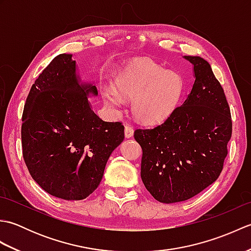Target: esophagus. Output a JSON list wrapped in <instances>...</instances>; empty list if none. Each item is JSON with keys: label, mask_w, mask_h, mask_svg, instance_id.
Listing matches in <instances>:
<instances>
[{"label": "esophagus", "mask_w": 251, "mask_h": 251, "mask_svg": "<svg viewBox=\"0 0 251 251\" xmlns=\"http://www.w3.org/2000/svg\"><path fill=\"white\" fill-rule=\"evenodd\" d=\"M134 135V127H131L130 125H126L125 126V137L126 138H130Z\"/></svg>", "instance_id": "esophagus-1"}]
</instances>
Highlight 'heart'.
<instances>
[{
  "label": "heart",
  "instance_id": "heart-1",
  "mask_svg": "<svg viewBox=\"0 0 251 251\" xmlns=\"http://www.w3.org/2000/svg\"><path fill=\"white\" fill-rule=\"evenodd\" d=\"M183 89L180 74L158 63L138 59L130 62L115 81V92L105 89L103 97L111 105L121 106L132 99V113L146 124L165 121L177 106Z\"/></svg>",
  "mask_w": 251,
  "mask_h": 251
}]
</instances>
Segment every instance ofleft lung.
<instances>
[{
	"instance_id": "8db88e82",
	"label": "left lung",
	"mask_w": 251,
	"mask_h": 251,
	"mask_svg": "<svg viewBox=\"0 0 251 251\" xmlns=\"http://www.w3.org/2000/svg\"><path fill=\"white\" fill-rule=\"evenodd\" d=\"M195 82L183 104L154 128H138L142 148L141 179L161 202H177L206 189L219 177L232 136L230 106L205 59L184 56Z\"/></svg>"
}]
</instances>
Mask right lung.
I'll return each mask as SVG.
<instances>
[{"instance_id": "obj_1", "label": "right lung", "mask_w": 251, "mask_h": 251, "mask_svg": "<svg viewBox=\"0 0 251 251\" xmlns=\"http://www.w3.org/2000/svg\"><path fill=\"white\" fill-rule=\"evenodd\" d=\"M72 55L50 61L32 85L21 125V145L31 177L50 195L86 199L98 188L105 164L124 140L121 122L94 113L87 96L93 85H79Z\"/></svg>"}]
</instances>
